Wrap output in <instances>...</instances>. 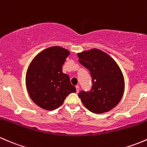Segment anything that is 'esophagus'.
I'll return each instance as SVG.
<instances>
[{"mask_svg":"<svg viewBox=\"0 0 147 147\" xmlns=\"http://www.w3.org/2000/svg\"><path fill=\"white\" fill-rule=\"evenodd\" d=\"M76 92L77 93H78V91H79V86H76Z\"/></svg>","mask_w":147,"mask_h":147,"instance_id":"34e87169","label":"esophagus"}]
</instances>
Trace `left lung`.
Segmentation results:
<instances>
[{
  "label": "left lung",
  "instance_id": "left-lung-1",
  "mask_svg": "<svg viewBox=\"0 0 147 147\" xmlns=\"http://www.w3.org/2000/svg\"><path fill=\"white\" fill-rule=\"evenodd\" d=\"M78 57L92 78L91 90L78 93L81 102L93 113L110 111L121 100L125 89L124 77L119 66L110 56L98 49L78 53Z\"/></svg>",
  "mask_w": 147,
  "mask_h": 147
}]
</instances>
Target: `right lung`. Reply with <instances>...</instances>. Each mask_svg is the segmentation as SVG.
<instances>
[{
	"label": "right lung",
	"mask_w": 147,
	"mask_h": 147,
	"mask_svg": "<svg viewBox=\"0 0 147 147\" xmlns=\"http://www.w3.org/2000/svg\"><path fill=\"white\" fill-rule=\"evenodd\" d=\"M70 52L59 46L45 49L32 61L26 74V86L33 102L39 107L53 110L76 89L62 66Z\"/></svg>",
	"instance_id": "add662e5"
}]
</instances>
